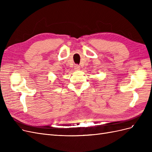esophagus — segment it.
Returning <instances> with one entry per match:
<instances>
[{"instance_id": "34e87169", "label": "esophagus", "mask_w": 152, "mask_h": 152, "mask_svg": "<svg viewBox=\"0 0 152 152\" xmlns=\"http://www.w3.org/2000/svg\"><path fill=\"white\" fill-rule=\"evenodd\" d=\"M79 69H80V66H79V65H76L75 66V70H79Z\"/></svg>"}]
</instances>
